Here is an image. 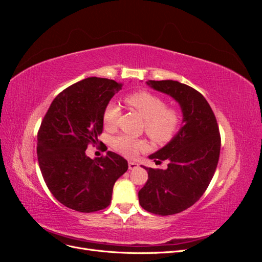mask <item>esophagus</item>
I'll list each match as a JSON object with an SVG mask.
<instances>
[{
  "mask_svg": "<svg viewBox=\"0 0 262 262\" xmlns=\"http://www.w3.org/2000/svg\"><path fill=\"white\" fill-rule=\"evenodd\" d=\"M128 165H129V169L130 170H134V169H137L139 167V164L134 163V162H131V161L128 163Z\"/></svg>",
  "mask_w": 262,
  "mask_h": 262,
  "instance_id": "1",
  "label": "esophagus"
}]
</instances>
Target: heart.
I'll list each match as a JSON object with an SVG mask.
<instances>
[{
    "label": "heart",
    "instance_id": "b5f03b06",
    "mask_svg": "<svg viewBox=\"0 0 262 262\" xmlns=\"http://www.w3.org/2000/svg\"><path fill=\"white\" fill-rule=\"evenodd\" d=\"M124 101L145 119V132L155 143L165 144L175 137L181 123V113L177 108L166 107L167 104L164 98L148 91H139L128 95ZM119 116L120 108L115 102H109L102 113L105 128L115 129ZM112 143L116 150L126 157H134L146 146L144 140L134 139L125 134L114 138Z\"/></svg>",
    "mask_w": 262,
    "mask_h": 262
}]
</instances>
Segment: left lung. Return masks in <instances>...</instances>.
Returning a JSON list of instances; mask_svg holds the SVG:
<instances>
[{
	"label": "left lung",
	"mask_w": 262,
	"mask_h": 262,
	"mask_svg": "<svg viewBox=\"0 0 262 262\" xmlns=\"http://www.w3.org/2000/svg\"><path fill=\"white\" fill-rule=\"evenodd\" d=\"M155 91L169 95L180 105L182 126L164 147L149 155L166 169L143 167L148 179L139 191V202L158 215L180 213L200 199L215 172L221 150L216 118L203 97L192 87L177 81H148Z\"/></svg>",
	"instance_id": "obj_1"
}]
</instances>
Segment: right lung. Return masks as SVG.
Returning <instances> with one entry per match:
<instances>
[{"instance_id":"add662e5","label":"right lung","mask_w":262,"mask_h":262,"mask_svg":"<svg viewBox=\"0 0 262 262\" xmlns=\"http://www.w3.org/2000/svg\"><path fill=\"white\" fill-rule=\"evenodd\" d=\"M122 84L87 77L69 86L53 99L38 131L37 155L43 180L60 203L77 212L107 208L117 179L128 162L108 150L92 160L85 150L98 142L102 113Z\"/></svg>"}]
</instances>
